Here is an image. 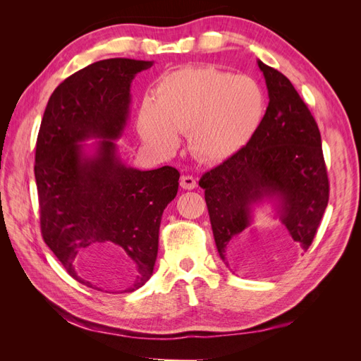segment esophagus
I'll return each instance as SVG.
<instances>
[{
	"instance_id": "1",
	"label": "esophagus",
	"mask_w": 361,
	"mask_h": 361,
	"mask_svg": "<svg viewBox=\"0 0 361 361\" xmlns=\"http://www.w3.org/2000/svg\"><path fill=\"white\" fill-rule=\"evenodd\" d=\"M180 187L183 190H194L197 187V180H195L192 176H182L180 178Z\"/></svg>"
}]
</instances>
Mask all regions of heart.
Returning <instances> with one entry per match:
<instances>
[{"mask_svg": "<svg viewBox=\"0 0 361 361\" xmlns=\"http://www.w3.org/2000/svg\"><path fill=\"white\" fill-rule=\"evenodd\" d=\"M264 113L265 94L250 76L182 68L162 76L154 101H141L135 123L143 143L158 154H171L179 134L188 133L195 158L221 162L248 143Z\"/></svg>", "mask_w": 361, "mask_h": 361, "instance_id": "obj_1", "label": "heart"}]
</instances>
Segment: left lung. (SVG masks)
<instances>
[{"mask_svg":"<svg viewBox=\"0 0 361 361\" xmlns=\"http://www.w3.org/2000/svg\"><path fill=\"white\" fill-rule=\"evenodd\" d=\"M257 66L269 97L264 118L247 146L199 180L218 255L232 272L245 264L256 207L274 203V216L305 251L330 195L319 128L307 105L281 72L260 60Z\"/></svg>","mask_w":361,"mask_h":361,"instance_id":"8db88e82","label":"left lung"}]
</instances>
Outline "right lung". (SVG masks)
I'll list each match as a JSON object with an SVG mask.
<instances>
[{"mask_svg": "<svg viewBox=\"0 0 361 361\" xmlns=\"http://www.w3.org/2000/svg\"><path fill=\"white\" fill-rule=\"evenodd\" d=\"M152 64L108 59L75 72L51 94L39 129L35 176L43 241L69 276L97 290L87 267L111 250H123L135 265L125 292L152 277L161 216L179 188L176 169H133L116 145L129 118L130 82ZM87 139L97 141L87 145Z\"/></svg>", "mask_w": 361, "mask_h": 361, "instance_id": "1", "label": "right lung"}]
</instances>
